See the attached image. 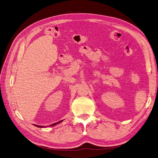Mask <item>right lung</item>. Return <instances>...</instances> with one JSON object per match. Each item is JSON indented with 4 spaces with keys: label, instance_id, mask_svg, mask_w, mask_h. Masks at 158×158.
Instances as JSON below:
<instances>
[{
    "label": "right lung",
    "instance_id": "1",
    "mask_svg": "<svg viewBox=\"0 0 158 158\" xmlns=\"http://www.w3.org/2000/svg\"><path fill=\"white\" fill-rule=\"evenodd\" d=\"M62 121H63V120H62V121H59L58 123H56L53 124V125H52V126H53V125H56V124H57V123H60V122H62ZM35 126H37V127H40V128H43V127H44V126H39V125H35Z\"/></svg>",
    "mask_w": 158,
    "mask_h": 158
}]
</instances>
